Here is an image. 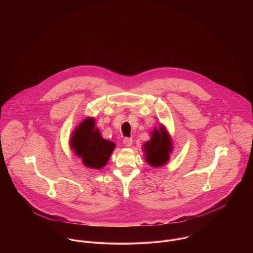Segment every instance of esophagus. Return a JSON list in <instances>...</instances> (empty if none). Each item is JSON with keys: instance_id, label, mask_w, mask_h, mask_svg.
I'll use <instances>...</instances> for the list:
<instances>
[{"instance_id": "1", "label": "esophagus", "mask_w": 253, "mask_h": 253, "mask_svg": "<svg viewBox=\"0 0 253 253\" xmlns=\"http://www.w3.org/2000/svg\"><path fill=\"white\" fill-rule=\"evenodd\" d=\"M123 144L126 147H131L132 144H133V140L132 138H124L123 140Z\"/></svg>"}]
</instances>
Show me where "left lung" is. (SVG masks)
I'll use <instances>...</instances> for the list:
<instances>
[{
	"mask_svg": "<svg viewBox=\"0 0 253 253\" xmlns=\"http://www.w3.org/2000/svg\"><path fill=\"white\" fill-rule=\"evenodd\" d=\"M151 138L143 144L144 158L152 167H160L168 163L173 151L172 139L164 125L154 128L150 133Z\"/></svg>",
	"mask_w": 253,
	"mask_h": 253,
	"instance_id": "1",
	"label": "left lung"
}]
</instances>
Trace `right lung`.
<instances>
[{"label": "right lung", "instance_id": "right-lung-1", "mask_svg": "<svg viewBox=\"0 0 253 253\" xmlns=\"http://www.w3.org/2000/svg\"><path fill=\"white\" fill-rule=\"evenodd\" d=\"M94 117L85 118L73 131L70 138V147L90 169L101 170L109 160L115 143L101 136Z\"/></svg>", "mask_w": 253, "mask_h": 253}]
</instances>
